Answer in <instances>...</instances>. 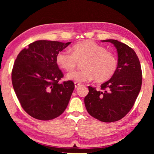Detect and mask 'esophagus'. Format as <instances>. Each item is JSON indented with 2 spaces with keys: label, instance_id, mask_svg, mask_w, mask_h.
<instances>
[{
  "label": "esophagus",
  "instance_id": "esophagus-1",
  "mask_svg": "<svg viewBox=\"0 0 154 154\" xmlns=\"http://www.w3.org/2000/svg\"><path fill=\"white\" fill-rule=\"evenodd\" d=\"M81 84H80V83H77V82H75V88H77L78 87H79V85H80Z\"/></svg>",
  "mask_w": 154,
  "mask_h": 154
}]
</instances>
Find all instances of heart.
<instances>
[{"label": "heart", "instance_id": "heart-1", "mask_svg": "<svg viewBox=\"0 0 154 154\" xmlns=\"http://www.w3.org/2000/svg\"><path fill=\"white\" fill-rule=\"evenodd\" d=\"M72 53L63 50L58 53L56 62L64 71L71 72L78 62H82L83 69L71 72L67 78L75 82H84L95 79L105 82L116 73L118 66L117 56L103 45L92 40H85L72 47Z\"/></svg>", "mask_w": 154, "mask_h": 154}]
</instances>
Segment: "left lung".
<instances>
[{
	"label": "left lung",
	"mask_w": 154,
	"mask_h": 154,
	"mask_svg": "<svg viewBox=\"0 0 154 154\" xmlns=\"http://www.w3.org/2000/svg\"><path fill=\"white\" fill-rule=\"evenodd\" d=\"M113 43L118 51V66L116 73L100 85V90L88 86L85 106L91 116L103 122L123 118L132 108L142 85V71L135 51L126 44L114 39L103 40Z\"/></svg>",
	"instance_id": "left-lung-1"
}]
</instances>
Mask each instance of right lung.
<instances>
[{"mask_svg": "<svg viewBox=\"0 0 154 154\" xmlns=\"http://www.w3.org/2000/svg\"><path fill=\"white\" fill-rule=\"evenodd\" d=\"M71 43L36 41L20 52L11 72L13 87L22 107L32 118L51 120L63 113L75 88L64 75L56 56Z\"/></svg>", "mask_w": 154, "mask_h": 154, "instance_id": "1", "label": "right lung"}]
</instances>
